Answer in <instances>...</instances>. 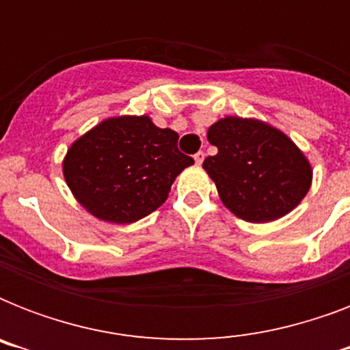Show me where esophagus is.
<instances>
[{
  "label": "esophagus",
  "instance_id": "1",
  "mask_svg": "<svg viewBox=\"0 0 350 350\" xmlns=\"http://www.w3.org/2000/svg\"><path fill=\"white\" fill-rule=\"evenodd\" d=\"M203 159H205V152H202V150H200V152L194 154V161H196V165H202Z\"/></svg>",
  "mask_w": 350,
  "mask_h": 350
}]
</instances>
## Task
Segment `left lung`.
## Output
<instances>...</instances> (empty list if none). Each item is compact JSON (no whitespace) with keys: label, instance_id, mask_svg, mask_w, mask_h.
<instances>
[{"label":"left lung","instance_id":"1","mask_svg":"<svg viewBox=\"0 0 350 350\" xmlns=\"http://www.w3.org/2000/svg\"><path fill=\"white\" fill-rule=\"evenodd\" d=\"M216 156L203 169L230 213L250 224L283 218L312 185V167L298 145L276 126L256 118L225 116L208 126Z\"/></svg>","mask_w":350,"mask_h":350}]
</instances>
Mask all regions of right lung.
Masks as SVG:
<instances>
[{"label": "right lung", "instance_id": "add662e5", "mask_svg": "<svg viewBox=\"0 0 350 350\" xmlns=\"http://www.w3.org/2000/svg\"><path fill=\"white\" fill-rule=\"evenodd\" d=\"M178 134L150 116H114L79 136L63 158V176L76 202L109 224H136L169 198L194 159L178 150Z\"/></svg>", "mask_w": 350, "mask_h": 350}]
</instances>
